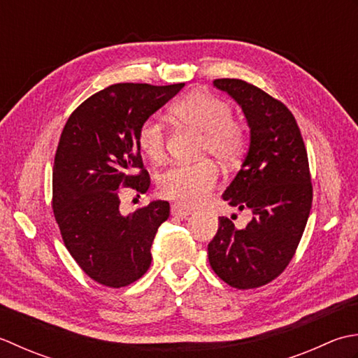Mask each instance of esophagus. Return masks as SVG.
Masks as SVG:
<instances>
[{"instance_id":"obj_1","label":"esophagus","mask_w":358,"mask_h":358,"mask_svg":"<svg viewBox=\"0 0 358 358\" xmlns=\"http://www.w3.org/2000/svg\"><path fill=\"white\" fill-rule=\"evenodd\" d=\"M193 213L192 208H188L185 206H182V203H173L171 207V215L173 216H179V217H187Z\"/></svg>"}]
</instances>
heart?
<instances>
[{
	"mask_svg": "<svg viewBox=\"0 0 358 358\" xmlns=\"http://www.w3.org/2000/svg\"><path fill=\"white\" fill-rule=\"evenodd\" d=\"M171 115L182 125L202 133L201 152H210L222 164H231L247 143V127L231 115L227 101L206 91H194L171 106ZM137 145L150 160L165 156V131L156 119H147L137 131ZM220 171L208 159L193 164H174L159 176L164 198L196 207L206 202L217 184Z\"/></svg>",
	"mask_w": 358,
	"mask_h": 358,
	"instance_id": "obj_1",
	"label": "heart"
}]
</instances>
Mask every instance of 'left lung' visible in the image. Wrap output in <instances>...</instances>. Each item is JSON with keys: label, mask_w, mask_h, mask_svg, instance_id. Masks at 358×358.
Masks as SVG:
<instances>
[{"label": "left lung", "mask_w": 358, "mask_h": 358, "mask_svg": "<svg viewBox=\"0 0 358 358\" xmlns=\"http://www.w3.org/2000/svg\"><path fill=\"white\" fill-rule=\"evenodd\" d=\"M243 108L250 127V148L222 199L253 220L236 229L229 217L208 244V261L229 286H266L286 271L300 244L312 207L313 188L308 151L289 108L239 78H216Z\"/></svg>", "instance_id": "obj_1"}]
</instances>
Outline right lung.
Wrapping results in <instances>:
<instances>
[{"mask_svg": "<svg viewBox=\"0 0 358 358\" xmlns=\"http://www.w3.org/2000/svg\"><path fill=\"white\" fill-rule=\"evenodd\" d=\"M184 85H111L78 105L62 131L52 171L54 216L71 257L101 286H129L150 268L152 239L169 220L170 203L152 201L125 216L120 194L122 188L138 194L148 189L138 127Z\"/></svg>", "mask_w": 358, "mask_h": 358, "instance_id": "1", "label": "right lung"}]
</instances>
